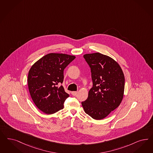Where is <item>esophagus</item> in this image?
<instances>
[{
	"label": "esophagus",
	"mask_w": 153,
	"mask_h": 153,
	"mask_svg": "<svg viewBox=\"0 0 153 153\" xmlns=\"http://www.w3.org/2000/svg\"><path fill=\"white\" fill-rule=\"evenodd\" d=\"M71 94H72V95L75 96V95H76V94H77V91H72Z\"/></svg>",
	"instance_id": "esophagus-1"
}]
</instances>
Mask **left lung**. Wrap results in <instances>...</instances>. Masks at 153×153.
<instances>
[{
	"label": "left lung",
	"instance_id": "left-lung-1",
	"mask_svg": "<svg viewBox=\"0 0 153 153\" xmlns=\"http://www.w3.org/2000/svg\"><path fill=\"white\" fill-rule=\"evenodd\" d=\"M89 65L93 87L87 100L81 102L86 114L101 120L120 105L124 91L125 78L119 64L100 53L85 54Z\"/></svg>",
	"mask_w": 153,
	"mask_h": 153
}]
</instances>
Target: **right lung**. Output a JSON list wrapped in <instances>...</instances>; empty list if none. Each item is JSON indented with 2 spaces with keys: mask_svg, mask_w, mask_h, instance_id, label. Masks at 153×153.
<instances>
[{
  "mask_svg": "<svg viewBox=\"0 0 153 153\" xmlns=\"http://www.w3.org/2000/svg\"><path fill=\"white\" fill-rule=\"evenodd\" d=\"M75 56L50 53L43 56L30 69L27 77L29 90L34 104L43 112L52 114L63 109L69 97L62 84L64 70Z\"/></svg>",
  "mask_w": 153,
  "mask_h": 153,
  "instance_id": "obj_1",
  "label": "right lung"
}]
</instances>
